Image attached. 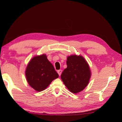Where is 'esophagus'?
I'll return each mask as SVG.
<instances>
[{"instance_id": "esophagus-1", "label": "esophagus", "mask_w": 122, "mask_h": 122, "mask_svg": "<svg viewBox=\"0 0 122 122\" xmlns=\"http://www.w3.org/2000/svg\"><path fill=\"white\" fill-rule=\"evenodd\" d=\"M62 70H58V71H57V72H58V73L59 76H61V74L62 73Z\"/></svg>"}]
</instances>
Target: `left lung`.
Here are the masks:
<instances>
[{
    "mask_svg": "<svg viewBox=\"0 0 122 122\" xmlns=\"http://www.w3.org/2000/svg\"><path fill=\"white\" fill-rule=\"evenodd\" d=\"M67 68L61 78L70 91L76 94L87 86L91 76L90 66L83 56L73 54L67 57Z\"/></svg>",
    "mask_w": 122,
    "mask_h": 122,
    "instance_id": "obj_1",
    "label": "left lung"
}]
</instances>
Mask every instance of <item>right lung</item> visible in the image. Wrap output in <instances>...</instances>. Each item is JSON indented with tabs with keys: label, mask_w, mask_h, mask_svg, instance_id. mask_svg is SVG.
Instances as JSON below:
<instances>
[{
	"label": "right lung",
	"mask_w": 122,
	"mask_h": 122,
	"mask_svg": "<svg viewBox=\"0 0 122 122\" xmlns=\"http://www.w3.org/2000/svg\"><path fill=\"white\" fill-rule=\"evenodd\" d=\"M25 75L28 84L38 92L45 90L53 80L59 77L46 54L36 56L30 60Z\"/></svg>",
	"instance_id": "obj_1"
}]
</instances>
